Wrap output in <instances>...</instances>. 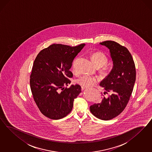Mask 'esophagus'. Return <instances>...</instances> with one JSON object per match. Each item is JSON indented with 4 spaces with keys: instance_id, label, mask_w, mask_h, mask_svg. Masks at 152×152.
I'll use <instances>...</instances> for the list:
<instances>
[{
    "instance_id": "1",
    "label": "esophagus",
    "mask_w": 152,
    "mask_h": 152,
    "mask_svg": "<svg viewBox=\"0 0 152 152\" xmlns=\"http://www.w3.org/2000/svg\"><path fill=\"white\" fill-rule=\"evenodd\" d=\"M86 89H87V88H84V87H81V90H82V91L84 90H86Z\"/></svg>"
}]
</instances>
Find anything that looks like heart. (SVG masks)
<instances>
[{
    "label": "heart",
    "instance_id": "b5f03b06",
    "mask_svg": "<svg viewBox=\"0 0 152 152\" xmlns=\"http://www.w3.org/2000/svg\"><path fill=\"white\" fill-rule=\"evenodd\" d=\"M91 57L94 64L97 67H101V71L104 74H108L109 72V68L104 64H106L108 61V58L104 53L101 52H95L92 53ZM99 78L88 75H85L80 77L77 80V83L84 88H89L94 85Z\"/></svg>",
    "mask_w": 152,
    "mask_h": 152
}]
</instances>
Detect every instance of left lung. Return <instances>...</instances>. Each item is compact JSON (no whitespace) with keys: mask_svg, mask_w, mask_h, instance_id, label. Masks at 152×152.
<instances>
[{"mask_svg":"<svg viewBox=\"0 0 152 152\" xmlns=\"http://www.w3.org/2000/svg\"><path fill=\"white\" fill-rule=\"evenodd\" d=\"M109 48L113 67L110 72L100 85L105 93L110 92L107 98L104 97L100 103L90 107V111L98 119H112L124 110L133 90L136 79V70L132 56L128 50L118 43L106 41L100 43Z\"/></svg>","mask_w":152,"mask_h":152,"instance_id":"left-lung-1","label":"left lung"}]
</instances>
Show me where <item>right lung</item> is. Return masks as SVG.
Returning a JSON list of instances; mask_svg holds the SVG:
<instances>
[{"instance_id":"1","label":"right lung","mask_w":152,"mask_h":152,"mask_svg":"<svg viewBox=\"0 0 152 152\" xmlns=\"http://www.w3.org/2000/svg\"><path fill=\"white\" fill-rule=\"evenodd\" d=\"M85 45L53 44L37 56L30 76V86L34 100L46 117L60 119L72 110L74 99L81 92V88L79 85L65 87L73 76L69 71L73 60Z\"/></svg>"}]
</instances>
